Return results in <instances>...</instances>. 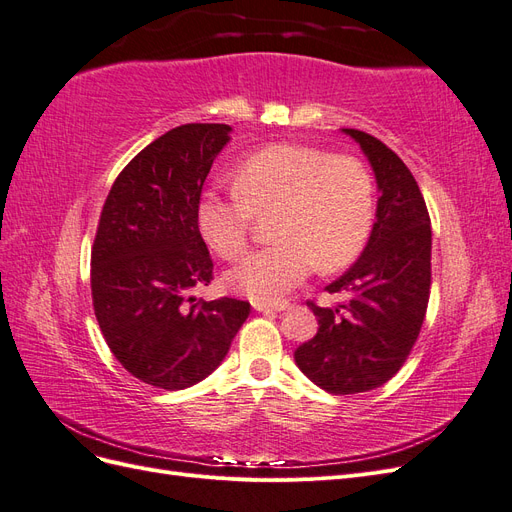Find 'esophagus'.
Segmentation results:
<instances>
[{
	"mask_svg": "<svg viewBox=\"0 0 512 512\" xmlns=\"http://www.w3.org/2000/svg\"><path fill=\"white\" fill-rule=\"evenodd\" d=\"M256 312H284V309L290 307L288 301H275V303H269V301H252Z\"/></svg>",
	"mask_w": 512,
	"mask_h": 512,
	"instance_id": "esophagus-1",
	"label": "esophagus"
}]
</instances>
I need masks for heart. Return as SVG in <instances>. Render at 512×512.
Segmentation results:
<instances>
[{"instance_id": "heart-1", "label": "heart", "mask_w": 512, "mask_h": 512, "mask_svg": "<svg viewBox=\"0 0 512 512\" xmlns=\"http://www.w3.org/2000/svg\"><path fill=\"white\" fill-rule=\"evenodd\" d=\"M235 190L209 188L196 207L198 228L215 254L237 258L256 215L273 213L275 243L241 258L226 275L232 290L277 301L318 269H342L363 252L376 220V183L354 156L277 143L247 156L232 173Z\"/></svg>"}]
</instances>
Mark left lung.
<instances>
[{
	"label": "left lung",
	"instance_id": "8db88e82",
	"mask_svg": "<svg viewBox=\"0 0 512 512\" xmlns=\"http://www.w3.org/2000/svg\"><path fill=\"white\" fill-rule=\"evenodd\" d=\"M344 132L376 173V224L361 258L324 288L348 301L337 307L307 301L318 333L294 350L303 374L333 395L378 389L397 374L421 333L431 288V220L414 175L376 136Z\"/></svg>",
	"mask_w": 512,
	"mask_h": 512
}]
</instances>
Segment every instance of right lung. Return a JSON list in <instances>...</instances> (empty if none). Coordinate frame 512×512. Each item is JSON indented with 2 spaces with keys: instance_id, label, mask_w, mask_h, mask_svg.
I'll return each mask as SVG.
<instances>
[{
  "instance_id": "right-lung-1",
  "label": "right lung",
  "mask_w": 512,
  "mask_h": 512,
  "mask_svg": "<svg viewBox=\"0 0 512 512\" xmlns=\"http://www.w3.org/2000/svg\"><path fill=\"white\" fill-rule=\"evenodd\" d=\"M226 123H185L126 164L100 213L91 247V299L115 359L134 378L179 391L222 363L250 303L194 299L213 280L196 207Z\"/></svg>"
}]
</instances>
